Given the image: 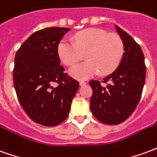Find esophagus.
<instances>
[{
    "label": "esophagus",
    "mask_w": 157,
    "mask_h": 157,
    "mask_svg": "<svg viewBox=\"0 0 157 157\" xmlns=\"http://www.w3.org/2000/svg\"><path fill=\"white\" fill-rule=\"evenodd\" d=\"M86 82H84V81H81V82H80V86H85V85H86Z\"/></svg>",
    "instance_id": "34e87169"
}]
</instances>
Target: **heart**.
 Segmentation results:
<instances>
[{
    "label": "heart",
    "instance_id": "b5f03b06",
    "mask_svg": "<svg viewBox=\"0 0 157 157\" xmlns=\"http://www.w3.org/2000/svg\"><path fill=\"white\" fill-rule=\"evenodd\" d=\"M85 52L86 62L70 70L71 76L79 80L92 77L99 72L108 75L120 64L124 54V43L118 35L91 28L75 34L72 40L63 37L57 46V53L66 65L75 64Z\"/></svg>",
    "mask_w": 157,
    "mask_h": 157
}]
</instances>
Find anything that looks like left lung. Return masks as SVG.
Segmentation results:
<instances>
[{
  "label": "left lung",
  "instance_id": "left-lung-1",
  "mask_svg": "<svg viewBox=\"0 0 157 157\" xmlns=\"http://www.w3.org/2000/svg\"><path fill=\"white\" fill-rule=\"evenodd\" d=\"M116 26L124 43V54L117 70L101 82L91 80L93 89L90 109L94 117L105 124L117 125L132 115L140 100L145 82L146 68L140 46L131 36Z\"/></svg>",
  "mask_w": 157,
  "mask_h": 157
}]
</instances>
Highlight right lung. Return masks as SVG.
Returning <instances> with one entry per match:
<instances>
[{
  "mask_svg": "<svg viewBox=\"0 0 157 157\" xmlns=\"http://www.w3.org/2000/svg\"><path fill=\"white\" fill-rule=\"evenodd\" d=\"M70 28L38 30L21 45L14 59L13 84L18 101L28 117L46 127L67 118L79 82L64 73L57 46Z\"/></svg>",
  "mask_w": 157,
  "mask_h": 157,
  "instance_id": "obj_1",
  "label": "right lung"
}]
</instances>
